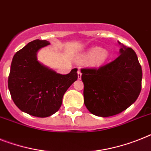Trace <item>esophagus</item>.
Listing matches in <instances>:
<instances>
[{
	"instance_id": "esophagus-1",
	"label": "esophagus",
	"mask_w": 151,
	"mask_h": 151,
	"mask_svg": "<svg viewBox=\"0 0 151 151\" xmlns=\"http://www.w3.org/2000/svg\"><path fill=\"white\" fill-rule=\"evenodd\" d=\"M81 70H78V79H81Z\"/></svg>"
}]
</instances>
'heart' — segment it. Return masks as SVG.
I'll list each match as a JSON object with an SVG mask.
<instances>
[{
    "label": "heart",
    "mask_w": 151,
    "mask_h": 151,
    "mask_svg": "<svg viewBox=\"0 0 151 151\" xmlns=\"http://www.w3.org/2000/svg\"><path fill=\"white\" fill-rule=\"evenodd\" d=\"M109 57V52L106 49H101L98 46L91 48L78 60L81 63L90 60V64L93 67H99L105 63Z\"/></svg>",
    "instance_id": "1"
}]
</instances>
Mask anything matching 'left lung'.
I'll return each mask as SVG.
<instances>
[{
	"label": "left lung",
	"mask_w": 151,
	"mask_h": 151,
	"mask_svg": "<svg viewBox=\"0 0 151 151\" xmlns=\"http://www.w3.org/2000/svg\"><path fill=\"white\" fill-rule=\"evenodd\" d=\"M121 45L120 55L99 68H83L84 105L97 116L109 117L133 104L141 91L142 69L133 49Z\"/></svg>",
	"instance_id": "1"
}]
</instances>
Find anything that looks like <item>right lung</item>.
Listing matches in <instances>:
<instances>
[{
	"instance_id": "1",
	"label": "right lung",
	"mask_w": 151,
	"mask_h": 151,
	"mask_svg": "<svg viewBox=\"0 0 151 151\" xmlns=\"http://www.w3.org/2000/svg\"><path fill=\"white\" fill-rule=\"evenodd\" d=\"M48 45L46 40H35L16 52L8 81L16 106L40 118L52 116L60 109L63 95L78 79L77 68L63 75L38 61L37 52Z\"/></svg>"
}]
</instances>
